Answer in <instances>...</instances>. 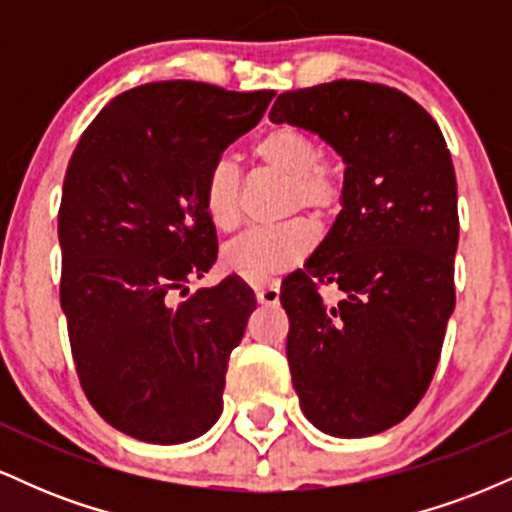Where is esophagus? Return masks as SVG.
I'll use <instances>...</instances> for the list:
<instances>
[{
    "mask_svg": "<svg viewBox=\"0 0 512 512\" xmlns=\"http://www.w3.org/2000/svg\"><path fill=\"white\" fill-rule=\"evenodd\" d=\"M279 281L269 279L262 281V284H255V296L260 305H276L279 303Z\"/></svg>",
    "mask_w": 512,
    "mask_h": 512,
    "instance_id": "obj_1",
    "label": "esophagus"
}]
</instances>
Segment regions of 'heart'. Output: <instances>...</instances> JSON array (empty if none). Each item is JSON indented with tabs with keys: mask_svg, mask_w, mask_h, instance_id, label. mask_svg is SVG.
Wrapping results in <instances>:
<instances>
[{
	"mask_svg": "<svg viewBox=\"0 0 512 512\" xmlns=\"http://www.w3.org/2000/svg\"><path fill=\"white\" fill-rule=\"evenodd\" d=\"M252 154L262 166L286 175L291 182L286 207L308 209L325 216L339 204L342 185L330 166L320 161V144L303 129L279 125L267 129ZM204 211L211 226L228 233L240 223V170L233 161L221 158L211 166L202 192ZM315 245V228L305 219L257 226L245 231L223 250L228 267L248 281H267L269 276L289 272L310 255Z\"/></svg>",
	"mask_w": 512,
	"mask_h": 512,
	"instance_id": "b5f03b06",
	"label": "heart"
}]
</instances>
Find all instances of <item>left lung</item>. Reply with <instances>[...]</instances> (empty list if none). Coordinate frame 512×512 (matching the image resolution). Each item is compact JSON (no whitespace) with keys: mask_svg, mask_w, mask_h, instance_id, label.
Instances as JSON below:
<instances>
[{"mask_svg":"<svg viewBox=\"0 0 512 512\" xmlns=\"http://www.w3.org/2000/svg\"><path fill=\"white\" fill-rule=\"evenodd\" d=\"M269 120L317 134L344 163L342 211L281 284L293 387L322 433L373 436L426 395L455 310L448 144L419 103L368 81L286 91ZM320 283L337 285L343 301L322 302Z\"/></svg>","mask_w":512,"mask_h":512,"instance_id":"obj_1","label":"left lung"}]
</instances>
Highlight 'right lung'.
Listing matches in <instances>:
<instances>
[{"instance_id":"add662e5","label":"right lung","mask_w":512,"mask_h":512,"mask_svg":"<svg viewBox=\"0 0 512 512\" xmlns=\"http://www.w3.org/2000/svg\"><path fill=\"white\" fill-rule=\"evenodd\" d=\"M274 96L199 81L129 88L86 127L67 166L57 236L76 373L93 409L144 443H187L221 416L255 293L226 276L180 296L219 252L204 180Z\"/></svg>"}]
</instances>
